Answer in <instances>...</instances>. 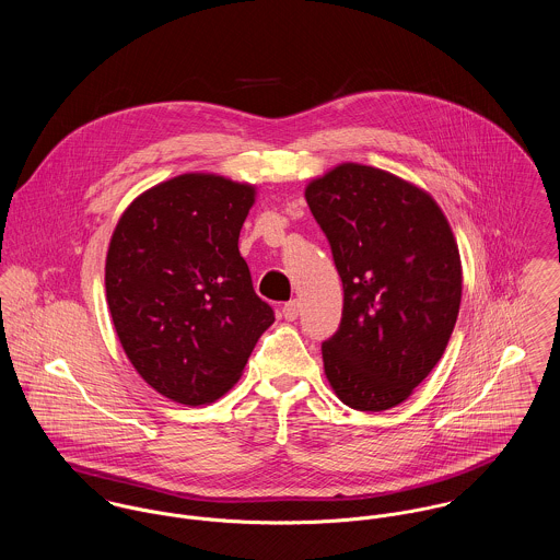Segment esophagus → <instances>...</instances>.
Segmentation results:
<instances>
[{
	"label": "esophagus",
	"mask_w": 560,
	"mask_h": 560,
	"mask_svg": "<svg viewBox=\"0 0 560 560\" xmlns=\"http://www.w3.org/2000/svg\"><path fill=\"white\" fill-rule=\"evenodd\" d=\"M300 315V302L298 300H291L282 306V317L287 320H295Z\"/></svg>",
	"instance_id": "obj_1"
}]
</instances>
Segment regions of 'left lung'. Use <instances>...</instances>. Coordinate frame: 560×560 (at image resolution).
I'll use <instances>...</instances> for the list:
<instances>
[{"label":"left lung","mask_w":560,"mask_h":560,"mask_svg":"<svg viewBox=\"0 0 560 560\" xmlns=\"http://www.w3.org/2000/svg\"><path fill=\"white\" fill-rule=\"evenodd\" d=\"M306 202L342 280V319L320 347L336 397L360 411L407 399L440 362L462 304V258L438 202L399 176L340 163Z\"/></svg>","instance_id":"left-lung-1"}]
</instances>
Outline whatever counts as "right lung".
Returning a JSON list of instances; mask_svg holds the SVG:
<instances>
[{"instance_id": "right-lung-1", "label": "right lung", "mask_w": 560, "mask_h": 560, "mask_svg": "<svg viewBox=\"0 0 560 560\" xmlns=\"http://www.w3.org/2000/svg\"><path fill=\"white\" fill-rule=\"evenodd\" d=\"M254 196L247 183L180 174L138 196L116 224L107 306L133 369L165 399H220L276 319L240 254Z\"/></svg>"}]
</instances>
